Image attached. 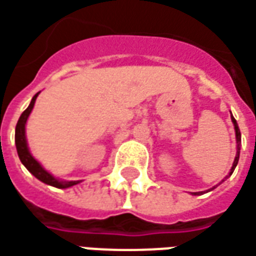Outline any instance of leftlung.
I'll list each match as a JSON object with an SVG mask.
<instances>
[{
  "label": "left lung",
  "mask_w": 256,
  "mask_h": 256,
  "mask_svg": "<svg viewBox=\"0 0 256 256\" xmlns=\"http://www.w3.org/2000/svg\"><path fill=\"white\" fill-rule=\"evenodd\" d=\"M231 120L234 123V128H236V137H237V156H236V160H234V164H232V168H231V172L230 175L234 172L236 170V166L238 164V160H240V144H241V132H240V128H238V124H237V120L231 116Z\"/></svg>",
  "instance_id": "1"
}]
</instances>
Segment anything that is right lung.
Here are the masks:
<instances>
[{"mask_svg": "<svg viewBox=\"0 0 256 256\" xmlns=\"http://www.w3.org/2000/svg\"><path fill=\"white\" fill-rule=\"evenodd\" d=\"M38 95H39V92L33 96L30 105L28 106L25 110H24V114H20L18 123H16V128H15V144H16V151H18L19 160H20V162L28 168V171L30 172L32 175H34L39 180L48 184V185H52V186L54 188H62V189H64V188L72 186V185H77L78 180L58 182V180L56 178H53L44 168H42V165L30 156V152L28 150V142H26L25 137V124L26 120H28V118H29V114L32 112L33 105H34V100L38 98Z\"/></svg>", "mask_w": 256, "mask_h": 256, "instance_id": "1", "label": "right lung"}]
</instances>
